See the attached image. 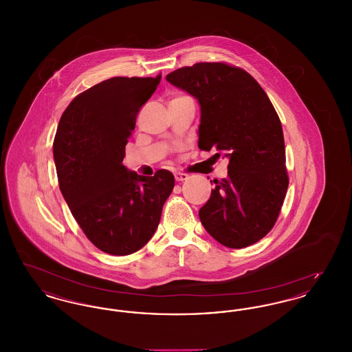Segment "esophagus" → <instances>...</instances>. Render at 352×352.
Here are the masks:
<instances>
[{
	"label": "esophagus",
	"instance_id": "34e87169",
	"mask_svg": "<svg viewBox=\"0 0 352 352\" xmlns=\"http://www.w3.org/2000/svg\"><path fill=\"white\" fill-rule=\"evenodd\" d=\"M174 178H175L177 182H182V181H186V179L188 178V175L184 174V173H175V174H174Z\"/></svg>",
	"mask_w": 352,
	"mask_h": 352
}]
</instances>
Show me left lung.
<instances>
[{
    "mask_svg": "<svg viewBox=\"0 0 352 352\" xmlns=\"http://www.w3.org/2000/svg\"><path fill=\"white\" fill-rule=\"evenodd\" d=\"M166 80L201 105L199 149L230 160L228 177L214 181L199 210L201 224L228 248L250 247L273 228L289 184L277 112L247 71L226 63L178 68Z\"/></svg>",
    "mask_w": 352,
    "mask_h": 352,
    "instance_id": "left-lung-1",
    "label": "left lung"
}]
</instances>
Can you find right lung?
I'll list each match as a JSON object with an SVG mask.
<instances>
[{
	"label": "right lung",
	"instance_id": "add662e5",
	"mask_svg": "<svg viewBox=\"0 0 352 352\" xmlns=\"http://www.w3.org/2000/svg\"><path fill=\"white\" fill-rule=\"evenodd\" d=\"M157 78H111L78 95L63 112L54 138V161L65 201L89 241L125 256L155 232L174 175H138L122 165L125 145Z\"/></svg>",
	"mask_w": 352,
	"mask_h": 352
}]
</instances>
